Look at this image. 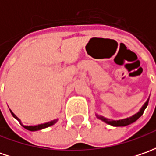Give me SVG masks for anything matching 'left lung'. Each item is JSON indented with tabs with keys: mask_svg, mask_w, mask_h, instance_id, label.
Instances as JSON below:
<instances>
[{
	"mask_svg": "<svg viewBox=\"0 0 156 156\" xmlns=\"http://www.w3.org/2000/svg\"><path fill=\"white\" fill-rule=\"evenodd\" d=\"M148 104H149V99L147 100V101L145 102L144 104V106L141 108L140 110H139L136 114H134L133 116L129 117V118L123 119H119V120L109 119L104 118L103 116H101V115H98V114H96V117L99 119L104 121L105 123H107V124H108V125L113 126H128V125H130L131 123L135 122L136 119H138L140 118L141 116L143 115V114H144V112L145 108H147Z\"/></svg>",
	"mask_w": 156,
	"mask_h": 156,
	"instance_id": "left-lung-1",
	"label": "left lung"
}]
</instances>
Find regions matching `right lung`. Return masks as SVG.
Masks as SVG:
<instances>
[{"label": "right lung", "instance_id": "right-lung-1", "mask_svg": "<svg viewBox=\"0 0 156 156\" xmlns=\"http://www.w3.org/2000/svg\"><path fill=\"white\" fill-rule=\"evenodd\" d=\"M10 112H11L12 115V116H13L17 120H19L20 122H21L20 119L18 118L15 114L12 112L11 110H10ZM57 120H58V119H54V120H51V121H49V122L44 123V124H40V125H37V126H23V125H22V126L25 127L26 130H28V131H39V130H42V129H44V128H47V127L51 126H53V125H55V124L57 122Z\"/></svg>", "mask_w": 156, "mask_h": 156}]
</instances>
